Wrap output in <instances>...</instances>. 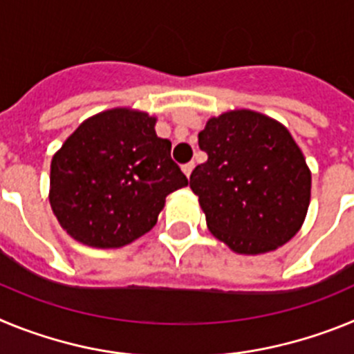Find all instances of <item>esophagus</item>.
Masks as SVG:
<instances>
[{
  "instance_id": "1",
  "label": "esophagus",
  "mask_w": 354,
  "mask_h": 354,
  "mask_svg": "<svg viewBox=\"0 0 354 354\" xmlns=\"http://www.w3.org/2000/svg\"><path fill=\"white\" fill-rule=\"evenodd\" d=\"M183 171H184V175H186V177H189V175H192V171H193V162H186V165H183Z\"/></svg>"
}]
</instances>
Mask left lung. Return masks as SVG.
Masks as SVG:
<instances>
[{
	"instance_id": "8db88e82",
	"label": "left lung",
	"mask_w": 354,
	"mask_h": 354,
	"mask_svg": "<svg viewBox=\"0 0 354 354\" xmlns=\"http://www.w3.org/2000/svg\"><path fill=\"white\" fill-rule=\"evenodd\" d=\"M207 161L193 170L207 227L234 252L257 255L298 232L310 204V170L289 131L241 109L211 118L198 134Z\"/></svg>"
}]
</instances>
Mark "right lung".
Segmentation results:
<instances>
[{
	"label": "right lung",
	"mask_w": 354,
	"mask_h": 354,
	"mask_svg": "<svg viewBox=\"0 0 354 354\" xmlns=\"http://www.w3.org/2000/svg\"><path fill=\"white\" fill-rule=\"evenodd\" d=\"M156 118L126 108L84 120L51 161L53 212L83 245L118 248L158 221L165 198L187 186L158 138Z\"/></svg>",
	"instance_id": "right-lung-1"
}]
</instances>
